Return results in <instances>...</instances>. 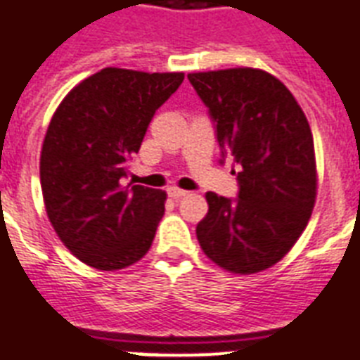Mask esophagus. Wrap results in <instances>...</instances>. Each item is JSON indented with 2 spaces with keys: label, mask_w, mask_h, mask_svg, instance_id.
I'll return each instance as SVG.
<instances>
[{
  "label": "esophagus",
  "mask_w": 360,
  "mask_h": 360,
  "mask_svg": "<svg viewBox=\"0 0 360 360\" xmlns=\"http://www.w3.org/2000/svg\"><path fill=\"white\" fill-rule=\"evenodd\" d=\"M168 194H169V198H174V200H179V198H185L188 192L183 191V188H177V186H169Z\"/></svg>",
  "instance_id": "obj_1"
}]
</instances>
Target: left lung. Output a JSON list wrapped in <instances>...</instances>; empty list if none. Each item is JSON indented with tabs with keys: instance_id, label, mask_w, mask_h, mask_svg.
<instances>
[{
	"instance_id": "8db88e82",
	"label": "left lung",
	"mask_w": 360,
	"mask_h": 360,
	"mask_svg": "<svg viewBox=\"0 0 360 360\" xmlns=\"http://www.w3.org/2000/svg\"><path fill=\"white\" fill-rule=\"evenodd\" d=\"M188 80L213 121L220 164L231 157L239 166L237 198L207 192L198 240L226 271L259 273L290 252L312 214L318 179L310 124L290 89L265 70L192 72Z\"/></svg>"
}]
</instances>
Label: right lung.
I'll return each mask as SVG.
<instances>
[{"label":"right lung","mask_w":360,"mask_h":360,"mask_svg":"<svg viewBox=\"0 0 360 360\" xmlns=\"http://www.w3.org/2000/svg\"><path fill=\"white\" fill-rule=\"evenodd\" d=\"M183 80V72L108 67L56 110L41 151L42 196L59 239L87 265L129 267L151 248L166 194L121 179L155 112Z\"/></svg>","instance_id":"right-lung-1"}]
</instances>
